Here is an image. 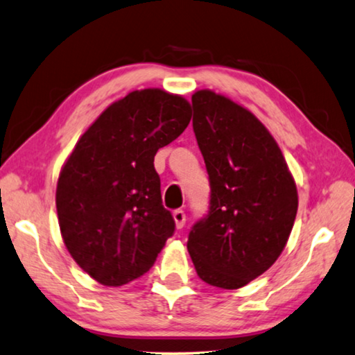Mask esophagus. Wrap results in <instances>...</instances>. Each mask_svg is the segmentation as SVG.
<instances>
[{"mask_svg": "<svg viewBox=\"0 0 355 355\" xmlns=\"http://www.w3.org/2000/svg\"><path fill=\"white\" fill-rule=\"evenodd\" d=\"M172 216H173V221H175L177 230H182L184 226V221H187V215H184V211L183 210H175L172 214Z\"/></svg>", "mask_w": 355, "mask_h": 355, "instance_id": "34e87169", "label": "esophagus"}]
</instances>
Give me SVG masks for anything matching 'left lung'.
<instances>
[{"mask_svg": "<svg viewBox=\"0 0 355 355\" xmlns=\"http://www.w3.org/2000/svg\"><path fill=\"white\" fill-rule=\"evenodd\" d=\"M193 129L210 178V210L188 237L198 276L234 290L276 263L292 232L298 191L287 161L250 110L210 89L193 94Z\"/></svg>", "mask_w": 355, "mask_h": 355, "instance_id": "left-lung-1", "label": "left lung"}]
</instances>
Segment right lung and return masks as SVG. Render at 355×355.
<instances>
[{"label":"right lung","mask_w":355,"mask_h":355,"mask_svg":"<svg viewBox=\"0 0 355 355\" xmlns=\"http://www.w3.org/2000/svg\"><path fill=\"white\" fill-rule=\"evenodd\" d=\"M189 121L183 95L132 91L89 125L62 166L55 207L63 244L98 284L119 287L144 276L173 234L153 162Z\"/></svg>","instance_id":"1"}]
</instances>
